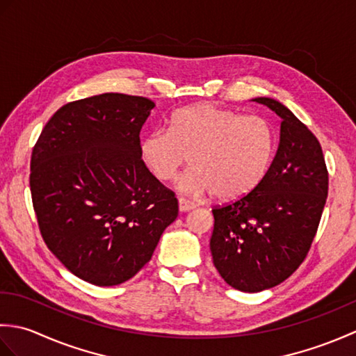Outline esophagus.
I'll use <instances>...</instances> for the list:
<instances>
[{
  "mask_svg": "<svg viewBox=\"0 0 356 356\" xmlns=\"http://www.w3.org/2000/svg\"><path fill=\"white\" fill-rule=\"evenodd\" d=\"M195 205L193 202H190L188 199H185V197H179V209L182 211V213H185V211H190V209H193Z\"/></svg>",
  "mask_w": 356,
  "mask_h": 356,
  "instance_id": "obj_1",
  "label": "esophagus"
}]
</instances>
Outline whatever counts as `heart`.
I'll use <instances>...</instances> for the list:
<instances>
[{"instance_id":"obj_1","label":"heart","mask_w":356,"mask_h":356,"mask_svg":"<svg viewBox=\"0 0 356 356\" xmlns=\"http://www.w3.org/2000/svg\"><path fill=\"white\" fill-rule=\"evenodd\" d=\"M275 151L274 127L261 116L203 102L174 113L168 130L148 133L140 156L161 182H171L188 162L193 166L177 180V190L200 197L216 194L229 202L260 185Z\"/></svg>"}]
</instances>
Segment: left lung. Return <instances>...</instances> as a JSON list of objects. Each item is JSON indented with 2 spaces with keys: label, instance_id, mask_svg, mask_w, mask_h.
Segmentation results:
<instances>
[{
  "label": "left lung",
  "instance_id": "left-lung-1",
  "mask_svg": "<svg viewBox=\"0 0 356 356\" xmlns=\"http://www.w3.org/2000/svg\"><path fill=\"white\" fill-rule=\"evenodd\" d=\"M254 101L282 118L277 154L252 193L213 208L209 241L218 274L243 292L269 289L298 269L318 231L329 191L315 134L278 101Z\"/></svg>",
  "mask_w": 356,
  "mask_h": 356
}]
</instances>
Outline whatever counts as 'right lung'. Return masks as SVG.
Returning a JSON list of instances; mask_svg holds the SVG:
<instances>
[{
    "label": "right lung",
    "instance_id": "obj_1",
    "mask_svg": "<svg viewBox=\"0 0 356 356\" xmlns=\"http://www.w3.org/2000/svg\"><path fill=\"white\" fill-rule=\"evenodd\" d=\"M153 108L147 97L124 93L73 101L33 147L30 193L41 236L84 282L116 286L134 277L179 214L176 194L140 156Z\"/></svg>",
    "mask_w": 356,
    "mask_h": 356
}]
</instances>
